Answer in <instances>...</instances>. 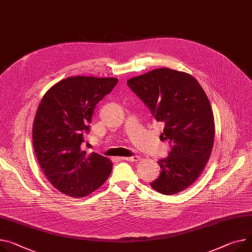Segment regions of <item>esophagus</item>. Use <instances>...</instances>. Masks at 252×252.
I'll list each match as a JSON object with an SVG mask.
<instances>
[{"instance_id": "esophagus-1", "label": "esophagus", "mask_w": 252, "mask_h": 252, "mask_svg": "<svg viewBox=\"0 0 252 252\" xmlns=\"http://www.w3.org/2000/svg\"><path fill=\"white\" fill-rule=\"evenodd\" d=\"M122 160H126V161H130V162H136L139 160V157L134 156V157H130V158H120Z\"/></svg>"}]
</instances>
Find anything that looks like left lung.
<instances>
[{"label": "left lung", "mask_w": 252, "mask_h": 252, "mask_svg": "<svg viewBox=\"0 0 252 252\" xmlns=\"http://www.w3.org/2000/svg\"><path fill=\"white\" fill-rule=\"evenodd\" d=\"M127 85L164 124L160 137L171 147L158 160L161 172L150 186L163 195L186 189L202 173L214 143V118L204 90L191 75L169 68L132 77Z\"/></svg>", "instance_id": "1"}]
</instances>
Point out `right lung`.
<instances>
[{
    "instance_id": "add662e5",
    "label": "right lung",
    "mask_w": 252,
    "mask_h": 252,
    "mask_svg": "<svg viewBox=\"0 0 252 252\" xmlns=\"http://www.w3.org/2000/svg\"><path fill=\"white\" fill-rule=\"evenodd\" d=\"M115 77L71 76L54 85L38 106L33 147L50 184L64 195L82 198L108 179L112 162L81 149L94 109L117 85Z\"/></svg>"
}]
</instances>
